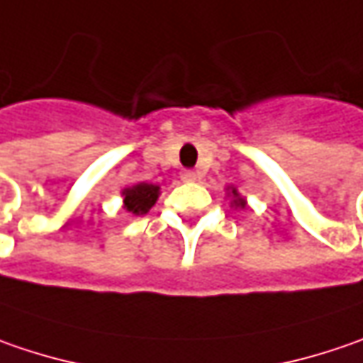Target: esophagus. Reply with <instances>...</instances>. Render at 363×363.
<instances>
[{"mask_svg":"<svg viewBox=\"0 0 363 363\" xmlns=\"http://www.w3.org/2000/svg\"><path fill=\"white\" fill-rule=\"evenodd\" d=\"M182 179L184 182H196L198 175H196V172H191V169H186V172H182Z\"/></svg>","mask_w":363,"mask_h":363,"instance_id":"34e87169","label":"esophagus"}]
</instances>
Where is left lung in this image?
Listing matches in <instances>:
<instances>
[{
  "label": "left lung",
  "instance_id": "obj_1",
  "mask_svg": "<svg viewBox=\"0 0 363 363\" xmlns=\"http://www.w3.org/2000/svg\"><path fill=\"white\" fill-rule=\"evenodd\" d=\"M232 196H234V206L236 208H246V202H244V198H240V194H238V189L230 188Z\"/></svg>",
  "mask_w": 363,
  "mask_h": 363
}]
</instances>
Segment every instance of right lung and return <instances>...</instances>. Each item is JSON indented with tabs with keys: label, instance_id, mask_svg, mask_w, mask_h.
Instances as JSON below:
<instances>
[{
	"label": "right lung",
	"instance_id": "obj_1",
	"mask_svg": "<svg viewBox=\"0 0 363 363\" xmlns=\"http://www.w3.org/2000/svg\"><path fill=\"white\" fill-rule=\"evenodd\" d=\"M160 198V186L155 184H137L133 188L123 189V203L125 210L131 212L133 216H143L147 214L153 203Z\"/></svg>",
	"mask_w": 363,
	"mask_h": 363
}]
</instances>
